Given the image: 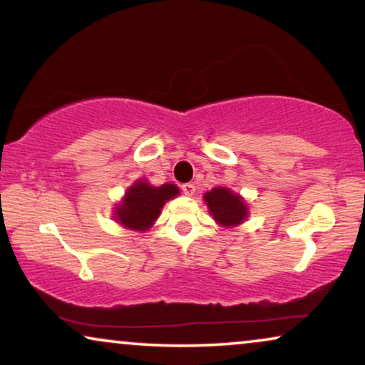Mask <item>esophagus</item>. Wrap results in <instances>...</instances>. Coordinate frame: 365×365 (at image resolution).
Masks as SVG:
<instances>
[{"label":"esophagus","mask_w":365,"mask_h":365,"mask_svg":"<svg viewBox=\"0 0 365 365\" xmlns=\"http://www.w3.org/2000/svg\"><path fill=\"white\" fill-rule=\"evenodd\" d=\"M182 192L185 193V195H193L195 193V183H183L182 185Z\"/></svg>","instance_id":"obj_1"}]
</instances>
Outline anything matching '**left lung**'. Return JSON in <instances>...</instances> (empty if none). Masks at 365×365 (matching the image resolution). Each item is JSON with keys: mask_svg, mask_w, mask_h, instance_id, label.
Here are the masks:
<instances>
[{"mask_svg": "<svg viewBox=\"0 0 365 365\" xmlns=\"http://www.w3.org/2000/svg\"><path fill=\"white\" fill-rule=\"evenodd\" d=\"M205 202H207L210 212H212L213 218L217 220L223 227H235L240 225L246 218V205L243 198L235 195L232 190L228 188H213L212 192H207L205 195Z\"/></svg>", "mask_w": 365, "mask_h": 365, "instance_id": "left-lung-1", "label": "left lung"}]
</instances>
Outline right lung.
Listing matches in <instances>:
<instances>
[{"mask_svg":"<svg viewBox=\"0 0 365 365\" xmlns=\"http://www.w3.org/2000/svg\"><path fill=\"white\" fill-rule=\"evenodd\" d=\"M177 193L178 187L172 183L152 187L147 182H137L127 190L125 198L117 207V220L130 230H148L155 218H158L167 200L173 198Z\"/></svg>","mask_w":365,"mask_h":365,"instance_id":"right-lung-1","label":"right lung"}]
</instances>
